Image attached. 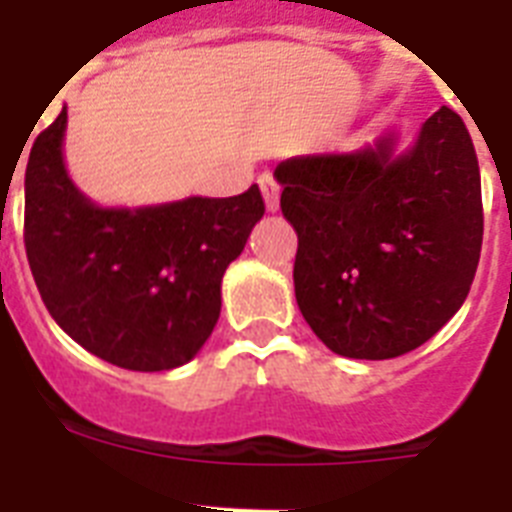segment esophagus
I'll list each match as a JSON object with an SVG mask.
<instances>
[{"instance_id": "1", "label": "esophagus", "mask_w": 512, "mask_h": 512, "mask_svg": "<svg viewBox=\"0 0 512 512\" xmlns=\"http://www.w3.org/2000/svg\"><path fill=\"white\" fill-rule=\"evenodd\" d=\"M257 184H260V190H263L265 208H268L270 213H276V210H278V200H281V187H278L276 176L270 174V171H265V174H260Z\"/></svg>"}]
</instances>
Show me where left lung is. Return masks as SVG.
Returning <instances> with one entry per match:
<instances>
[{
  "mask_svg": "<svg viewBox=\"0 0 512 512\" xmlns=\"http://www.w3.org/2000/svg\"><path fill=\"white\" fill-rule=\"evenodd\" d=\"M395 137L356 153L278 163L296 229V304L330 351L393 359L435 336L466 302L482 252L479 161L442 106L395 156Z\"/></svg>",
  "mask_w": 512,
  "mask_h": 512,
  "instance_id": "8db88e82",
  "label": "left lung"
}]
</instances>
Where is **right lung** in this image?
Returning <instances> with one entry per match:
<instances>
[{
    "label": "right lung",
    "mask_w": 512,
    "mask_h": 512,
    "mask_svg": "<svg viewBox=\"0 0 512 512\" xmlns=\"http://www.w3.org/2000/svg\"><path fill=\"white\" fill-rule=\"evenodd\" d=\"M67 109L25 169V255L59 328L103 362L182 367L221 315V278L265 213L260 187L156 208H98L67 176Z\"/></svg>",
    "instance_id": "1"
}]
</instances>
